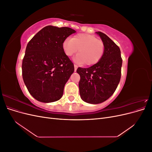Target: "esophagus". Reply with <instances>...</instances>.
I'll use <instances>...</instances> for the list:
<instances>
[{
	"instance_id": "1",
	"label": "esophagus",
	"mask_w": 152,
	"mask_h": 152,
	"mask_svg": "<svg viewBox=\"0 0 152 152\" xmlns=\"http://www.w3.org/2000/svg\"><path fill=\"white\" fill-rule=\"evenodd\" d=\"M77 68H78V66L76 65H74V71H75V72L77 71Z\"/></svg>"
}]
</instances>
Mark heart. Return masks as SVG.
Masks as SVG:
<instances>
[{"instance_id":"b5f03b06","label":"heart","mask_w":152,"mask_h":152,"mask_svg":"<svg viewBox=\"0 0 152 152\" xmlns=\"http://www.w3.org/2000/svg\"><path fill=\"white\" fill-rule=\"evenodd\" d=\"M63 49L66 56H71L77 52L73 58L75 63L82 65H93L102 58L104 45L103 41L96 37L87 34H79L72 38H66L63 43Z\"/></svg>"}]
</instances>
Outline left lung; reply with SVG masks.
<instances>
[{
  "instance_id": "8db88e82",
  "label": "left lung",
  "mask_w": 152,
  "mask_h": 152,
  "mask_svg": "<svg viewBox=\"0 0 152 152\" xmlns=\"http://www.w3.org/2000/svg\"><path fill=\"white\" fill-rule=\"evenodd\" d=\"M104 45L102 58L87 68H78L82 99L91 104L104 102L115 91L121 77L122 59L121 50L113 40L101 31L96 32Z\"/></svg>"
}]
</instances>
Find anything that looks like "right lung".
Instances as JSON below:
<instances>
[{"instance_id": "1", "label": "right lung", "mask_w": 152, "mask_h": 152, "mask_svg": "<svg viewBox=\"0 0 152 152\" xmlns=\"http://www.w3.org/2000/svg\"><path fill=\"white\" fill-rule=\"evenodd\" d=\"M75 31L68 27L45 26L27 44L22 75L30 94L39 102L60 99L74 65L63 49V43Z\"/></svg>"}]
</instances>
